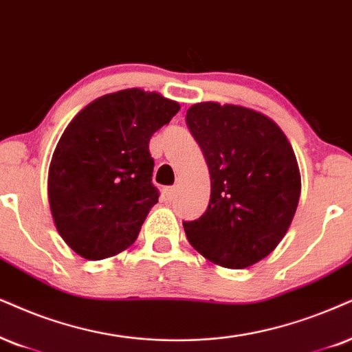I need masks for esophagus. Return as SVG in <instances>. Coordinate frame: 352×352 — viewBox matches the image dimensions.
Listing matches in <instances>:
<instances>
[{
  "label": "esophagus",
  "instance_id": "1",
  "mask_svg": "<svg viewBox=\"0 0 352 352\" xmlns=\"http://www.w3.org/2000/svg\"><path fill=\"white\" fill-rule=\"evenodd\" d=\"M164 193H166V198L168 199V201H172V199L175 198V195H177V188H175V186H167Z\"/></svg>",
  "mask_w": 352,
  "mask_h": 352
}]
</instances>
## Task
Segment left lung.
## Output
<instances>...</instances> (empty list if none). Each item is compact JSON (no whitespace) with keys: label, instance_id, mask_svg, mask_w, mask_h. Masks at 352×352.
<instances>
[{"label":"left lung","instance_id":"1","mask_svg":"<svg viewBox=\"0 0 352 352\" xmlns=\"http://www.w3.org/2000/svg\"><path fill=\"white\" fill-rule=\"evenodd\" d=\"M186 124L211 175L208 209L184 221L191 247L212 263L247 268L286 235L300 197V173L273 120L239 105H191Z\"/></svg>","mask_w":352,"mask_h":352}]
</instances>
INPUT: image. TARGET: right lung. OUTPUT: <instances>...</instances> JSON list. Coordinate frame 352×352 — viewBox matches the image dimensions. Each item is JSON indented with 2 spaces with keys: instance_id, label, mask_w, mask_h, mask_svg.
I'll list each match as a JSON object with an SVG mask.
<instances>
[{
  "instance_id": "obj_1",
  "label": "right lung",
  "mask_w": 352,
  "mask_h": 352,
  "mask_svg": "<svg viewBox=\"0 0 352 352\" xmlns=\"http://www.w3.org/2000/svg\"><path fill=\"white\" fill-rule=\"evenodd\" d=\"M179 110L157 92L124 89L68 124L52 157L48 199L58 232L78 255L104 260L138 239L159 199L149 140Z\"/></svg>"
}]
</instances>
